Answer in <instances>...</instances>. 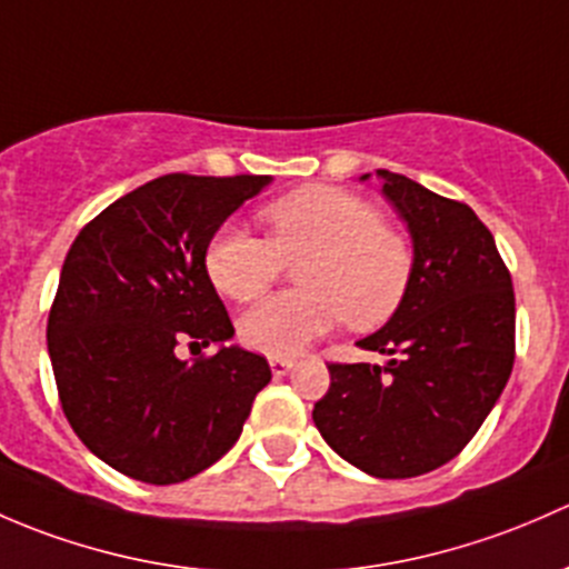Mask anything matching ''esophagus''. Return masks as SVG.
<instances>
[{
  "label": "esophagus",
  "mask_w": 569,
  "mask_h": 569,
  "mask_svg": "<svg viewBox=\"0 0 569 569\" xmlns=\"http://www.w3.org/2000/svg\"><path fill=\"white\" fill-rule=\"evenodd\" d=\"M268 365H271L273 378H282V375L292 370V359H284V356H271V359H268Z\"/></svg>",
  "instance_id": "1"
}]
</instances>
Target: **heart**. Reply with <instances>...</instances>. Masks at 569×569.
Instances as JSON below:
<instances>
[{
	"label": "heart",
	"instance_id": "obj_1",
	"mask_svg": "<svg viewBox=\"0 0 569 569\" xmlns=\"http://www.w3.org/2000/svg\"><path fill=\"white\" fill-rule=\"evenodd\" d=\"M268 238L224 224L210 238L204 271L221 296L254 301L284 266L301 290L266 298L238 320L246 348L292 356L339 320L365 331L391 318L413 277V243L380 219L370 199L337 186H307L260 210Z\"/></svg>",
	"mask_w": 569,
	"mask_h": 569
}]
</instances>
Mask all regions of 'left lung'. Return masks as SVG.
Returning a JSON list of instances; mask_svg holds the SVG:
<instances>
[{
	"label": "left lung",
	"mask_w": 569,
	"mask_h": 569,
	"mask_svg": "<svg viewBox=\"0 0 569 569\" xmlns=\"http://www.w3.org/2000/svg\"><path fill=\"white\" fill-rule=\"evenodd\" d=\"M413 238L406 301L361 350L386 365L331 361L312 419L328 447L380 479L436 471L466 449L515 365V290L471 208L380 169Z\"/></svg>",
	"instance_id": "obj_1"
}]
</instances>
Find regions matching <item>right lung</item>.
I'll return each mask as SVG.
<instances>
[{"instance_id":"add662e5","label":"right lung","mask_w":569,"mask_h":569,"mask_svg":"<svg viewBox=\"0 0 569 569\" xmlns=\"http://www.w3.org/2000/svg\"><path fill=\"white\" fill-rule=\"evenodd\" d=\"M266 183V174H163L70 243L46 339L70 427L114 471L150 485L204 471L230 452L271 380L266 356L202 353L236 333L204 251ZM180 343L200 353L189 366L177 359Z\"/></svg>"}]
</instances>
